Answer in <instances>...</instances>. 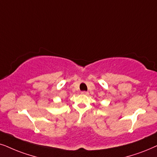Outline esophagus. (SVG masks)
<instances>
[{
	"mask_svg": "<svg viewBox=\"0 0 157 157\" xmlns=\"http://www.w3.org/2000/svg\"><path fill=\"white\" fill-rule=\"evenodd\" d=\"M81 94H82V95H88L89 93L86 91H82V92H81Z\"/></svg>",
	"mask_w": 157,
	"mask_h": 157,
	"instance_id": "34e87169",
	"label": "esophagus"
}]
</instances>
